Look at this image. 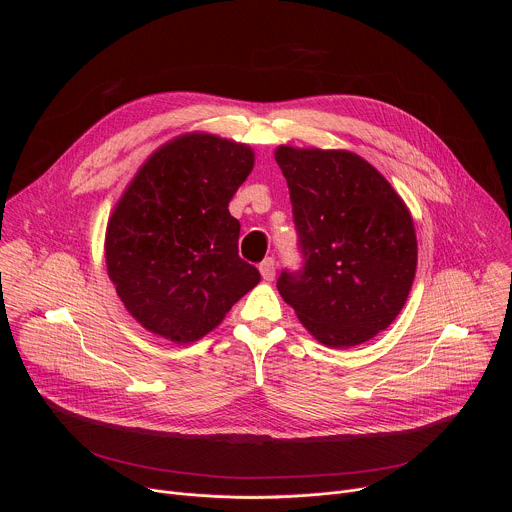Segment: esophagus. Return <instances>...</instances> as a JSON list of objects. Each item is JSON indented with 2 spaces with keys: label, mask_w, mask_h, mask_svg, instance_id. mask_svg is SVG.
I'll return each instance as SVG.
<instances>
[{
  "label": "esophagus",
  "mask_w": 512,
  "mask_h": 512,
  "mask_svg": "<svg viewBox=\"0 0 512 512\" xmlns=\"http://www.w3.org/2000/svg\"><path fill=\"white\" fill-rule=\"evenodd\" d=\"M259 271H261V277H263L265 281H273V277H275V261H273V257L263 259V261L259 263Z\"/></svg>",
  "instance_id": "obj_1"
}]
</instances>
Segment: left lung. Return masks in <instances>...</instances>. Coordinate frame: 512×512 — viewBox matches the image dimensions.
I'll return each instance as SVG.
<instances>
[{
    "label": "left lung",
    "instance_id": "1",
    "mask_svg": "<svg viewBox=\"0 0 512 512\" xmlns=\"http://www.w3.org/2000/svg\"><path fill=\"white\" fill-rule=\"evenodd\" d=\"M304 265L283 269L277 289L306 330L350 348L403 310L417 269L413 218L393 186L344 150L279 145Z\"/></svg>",
    "mask_w": 512,
    "mask_h": 512
}]
</instances>
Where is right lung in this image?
I'll use <instances>...</instances> for the list:
<instances>
[{
  "mask_svg": "<svg viewBox=\"0 0 512 512\" xmlns=\"http://www.w3.org/2000/svg\"><path fill=\"white\" fill-rule=\"evenodd\" d=\"M253 164L245 143L186 133L123 192L105 235L107 273L145 330L194 342L259 283L257 267L239 257L241 225L229 212Z\"/></svg>",
  "mask_w": 512,
  "mask_h": 512,
  "instance_id": "add662e5",
  "label": "right lung"
}]
</instances>
